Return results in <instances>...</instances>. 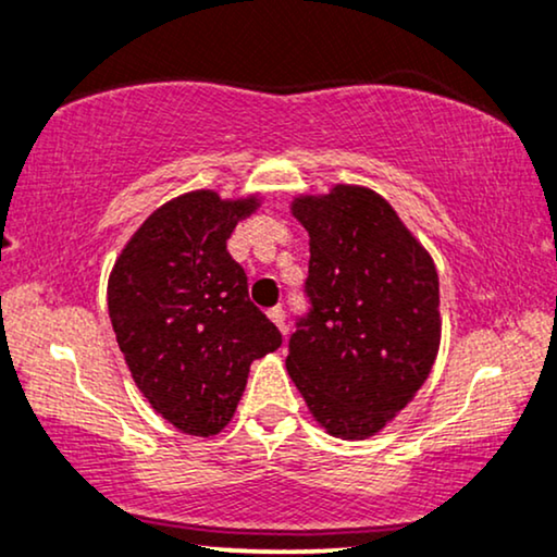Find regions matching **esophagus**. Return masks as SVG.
I'll return each instance as SVG.
<instances>
[{
	"mask_svg": "<svg viewBox=\"0 0 557 557\" xmlns=\"http://www.w3.org/2000/svg\"><path fill=\"white\" fill-rule=\"evenodd\" d=\"M267 315H270V321L274 323V326H277L285 334L287 326H285V311H283V308L274 306V308H270V311H267Z\"/></svg>",
	"mask_w": 557,
	"mask_h": 557,
	"instance_id": "1",
	"label": "esophagus"
}]
</instances>
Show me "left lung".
<instances>
[{
	"label": "left lung",
	"mask_w": 557,
	"mask_h": 557,
	"mask_svg": "<svg viewBox=\"0 0 557 557\" xmlns=\"http://www.w3.org/2000/svg\"><path fill=\"white\" fill-rule=\"evenodd\" d=\"M293 215L311 236V308L295 321L287 372L329 434L364 440L429 377L442 331L440 277L396 210L368 187L298 197Z\"/></svg>",
	"instance_id": "left-lung-1"
}]
</instances>
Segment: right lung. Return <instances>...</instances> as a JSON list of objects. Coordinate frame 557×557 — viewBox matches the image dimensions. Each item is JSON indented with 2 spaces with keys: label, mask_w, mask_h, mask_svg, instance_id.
Masks as SVG:
<instances>
[{
  "label": "right lung",
  "mask_w": 557,
  "mask_h": 557,
  "mask_svg": "<svg viewBox=\"0 0 557 557\" xmlns=\"http://www.w3.org/2000/svg\"><path fill=\"white\" fill-rule=\"evenodd\" d=\"M259 202L197 189L146 218L112 267L117 347L151 408L180 432L218 434L234 417L249 364L283 344L249 300L226 242Z\"/></svg>",
  "instance_id": "right-lung-1"
}]
</instances>
